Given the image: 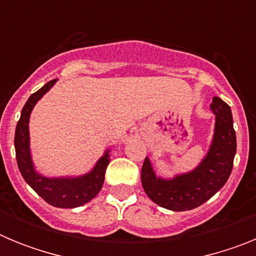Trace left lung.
Returning a JSON list of instances; mask_svg holds the SVG:
<instances>
[{"mask_svg": "<svg viewBox=\"0 0 256 256\" xmlns=\"http://www.w3.org/2000/svg\"><path fill=\"white\" fill-rule=\"evenodd\" d=\"M210 110L216 115L212 141L206 156L194 170L166 180L158 177L150 159H144L142 186L146 195L159 206L173 212L195 209L216 195L230 178L236 155L232 112L219 97L212 98Z\"/></svg>", "mask_w": 256, "mask_h": 256, "instance_id": "8db88e82", "label": "left lung"}]
</instances>
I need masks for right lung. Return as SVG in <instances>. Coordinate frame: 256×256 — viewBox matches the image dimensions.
Returning a JSON list of instances; mask_svg holds the SVG:
<instances>
[{"label": "right lung", "instance_id": "right-lung-1", "mask_svg": "<svg viewBox=\"0 0 256 256\" xmlns=\"http://www.w3.org/2000/svg\"><path fill=\"white\" fill-rule=\"evenodd\" d=\"M56 83V79L50 80L44 87L32 94L22 110V115L15 130V152L16 162L22 178L32 188L37 192L46 202L55 208L73 209L91 201L102 188L105 180V172L110 162V150L97 160L91 172L79 177H44L34 168L30 154V138H29V118L38 100L42 98L50 88Z\"/></svg>", "mask_w": 256, "mask_h": 256}]
</instances>
